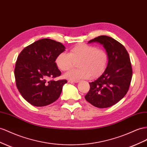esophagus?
Returning a JSON list of instances; mask_svg holds the SVG:
<instances>
[{"label": "esophagus", "mask_w": 147, "mask_h": 147, "mask_svg": "<svg viewBox=\"0 0 147 147\" xmlns=\"http://www.w3.org/2000/svg\"><path fill=\"white\" fill-rule=\"evenodd\" d=\"M69 82L70 83H78L79 81L78 80H69Z\"/></svg>", "instance_id": "34e87169"}]
</instances>
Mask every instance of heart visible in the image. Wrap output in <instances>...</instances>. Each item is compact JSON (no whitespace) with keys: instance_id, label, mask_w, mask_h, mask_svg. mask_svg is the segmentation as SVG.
<instances>
[{"instance_id":"obj_1","label":"heart","mask_w":147,"mask_h":147,"mask_svg":"<svg viewBox=\"0 0 147 147\" xmlns=\"http://www.w3.org/2000/svg\"><path fill=\"white\" fill-rule=\"evenodd\" d=\"M109 54L105 49L86 44H79L70 49L69 53L63 52L55 59L58 68L66 71L79 62L80 69H72L65 74L69 80H78L101 75L109 64Z\"/></svg>"}]
</instances>
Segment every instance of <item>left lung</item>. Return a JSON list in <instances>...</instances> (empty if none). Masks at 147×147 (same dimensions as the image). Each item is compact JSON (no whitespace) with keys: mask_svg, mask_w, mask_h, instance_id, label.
<instances>
[{"mask_svg":"<svg viewBox=\"0 0 147 147\" xmlns=\"http://www.w3.org/2000/svg\"><path fill=\"white\" fill-rule=\"evenodd\" d=\"M102 45L109 54V64L101 76L89 83L85 98L95 107L106 108L119 101L127 93L132 77L129 55L121 43L108 36H100L88 42Z\"/></svg>","mask_w":147,"mask_h":147,"instance_id":"left-lung-1","label":"left lung"}]
</instances>
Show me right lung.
<instances>
[{
    "label": "right lung",
    "mask_w": 147,
    "mask_h": 147,
    "mask_svg": "<svg viewBox=\"0 0 147 147\" xmlns=\"http://www.w3.org/2000/svg\"><path fill=\"white\" fill-rule=\"evenodd\" d=\"M64 51L61 42L44 38L26 46L18 55L14 70L16 85L31 105L47 106L60 96L67 81H55L53 78L61 75L55 61ZM49 78L52 80L48 81Z\"/></svg>",
    "instance_id": "add662e5"
}]
</instances>
